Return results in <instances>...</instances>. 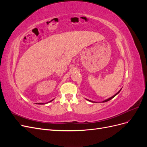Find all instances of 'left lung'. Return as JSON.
<instances>
[{"instance_id":"8db88e82","label":"left lung","mask_w":147,"mask_h":147,"mask_svg":"<svg viewBox=\"0 0 147 147\" xmlns=\"http://www.w3.org/2000/svg\"><path fill=\"white\" fill-rule=\"evenodd\" d=\"M121 90H120L117 93V94H115L113 96H112V97H110V98H109L108 99H106V100H104L103 102H107V101H109V100H111V99H113V97L115 96H117L118 94V93L120 92V91H121ZM89 100V101H91V100ZM91 102H93L92 101H91Z\"/></svg>"}]
</instances>
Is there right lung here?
Masks as SVG:
<instances>
[{
    "mask_svg": "<svg viewBox=\"0 0 147 147\" xmlns=\"http://www.w3.org/2000/svg\"><path fill=\"white\" fill-rule=\"evenodd\" d=\"M52 100H51V101H50V102H51ZM38 104H43V103H38Z\"/></svg>",
    "mask_w": 147,
    "mask_h": 147,
    "instance_id": "obj_1",
    "label": "right lung"
}]
</instances>
